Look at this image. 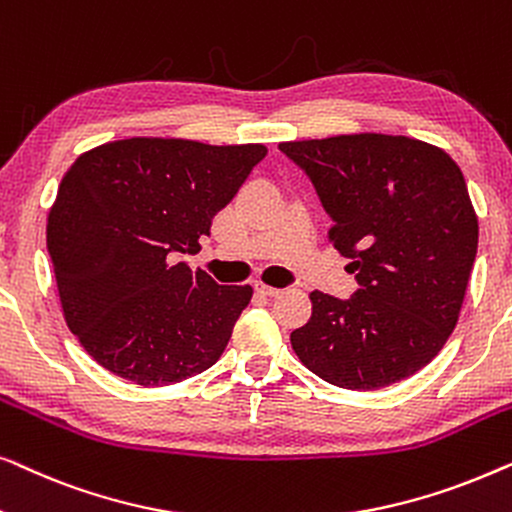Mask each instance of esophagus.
I'll return each instance as SVG.
<instances>
[{"label": "esophagus", "instance_id": "1", "mask_svg": "<svg viewBox=\"0 0 512 512\" xmlns=\"http://www.w3.org/2000/svg\"><path fill=\"white\" fill-rule=\"evenodd\" d=\"M254 289L258 293H263V296H279V293H282V289H277V286H270V284H265V282H256Z\"/></svg>", "mask_w": 512, "mask_h": 512}]
</instances>
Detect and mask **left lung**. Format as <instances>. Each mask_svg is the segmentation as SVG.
<instances>
[{"label":"left lung","instance_id":"8db88e82","mask_svg":"<svg viewBox=\"0 0 512 512\" xmlns=\"http://www.w3.org/2000/svg\"><path fill=\"white\" fill-rule=\"evenodd\" d=\"M333 219L328 240L359 282L347 300L312 291V317L291 333L307 370L373 391L422 370L459 321L478 216L459 165L403 135L284 142Z\"/></svg>","mask_w":512,"mask_h":512}]
</instances>
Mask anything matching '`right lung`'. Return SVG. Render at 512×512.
I'll return each instance as SVG.
<instances>
[{
    "label": "right lung",
    "mask_w": 512,
    "mask_h": 512,
    "mask_svg": "<svg viewBox=\"0 0 512 512\" xmlns=\"http://www.w3.org/2000/svg\"><path fill=\"white\" fill-rule=\"evenodd\" d=\"M263 144L132 137L81 153L46 226L65 321L123 380L165 387L214 366L251 300L174 263L265 158Z\"/></svg>",
    "instance_id": "right-lung-1"
}]
</instances>
